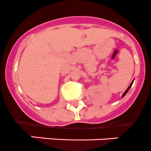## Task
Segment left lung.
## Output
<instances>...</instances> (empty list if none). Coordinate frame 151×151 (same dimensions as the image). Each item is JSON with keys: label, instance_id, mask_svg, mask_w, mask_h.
I'll list each match as a JSON object with an SVG mask.
<instances>
[{"label": "left lung", "instance_id": "8db88e82", "mask_svg": "<svg viewBox=\"0 0 151 151\" xmlns=\"http://www.w3.org/2000/svg\"><path fill=\"white\" fill-rule=\"evenodd\" d=\"M133 81H134V80H133ZM133 81H132V83H131V84H130V85H129V87H128V88H127V90H126V91H125V92H124V94H123V95H122V97H124V96H125V95H126V94H127V92H128V91H129V88H131V87H132V83H133Z\"/></svg>", "mask_w": 151, "mask_h": 151}]
</instances>
